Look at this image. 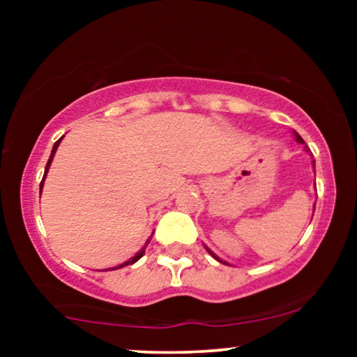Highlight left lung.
Here are the masks:
<instances>
[{
    "label": "left lung",
    "mask_w": 357,
    "mask_h": 357,
    "mask_svg": "<svg viewBox=\"0 0 357 357\" xmlns=\"http://www.w3.org/2000/svg\"><path fill=\"white\" fill-rule=\"evenodd\" d=\"M294 136H296V141H297V143H301V144H305V141L301 138V136H299V133H296V131H294ZM305 151H310V149H309V148H307V146H305ZM314 167H315V160H314ZM206 250H208L209 253H211V255H213L214 258H216V260H218V261H221V263H224V265H227V263H226V261H222V260H221V258H219V257H216V255H214V253H213L211 250H209V248H206Z\"/></svg>",
    "instance_id": "left-lung-1"
}]
</instances>
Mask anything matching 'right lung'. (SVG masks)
<instances>
[{
    "mask_svg": "<svg viewBox=\"0 0 357 357\" xmlns=\"http://www.w3.org/2000/svg\"><path fill=\"white\" fill-rule=\"evenodd\" d=\"M63 139V136L60 139L56 141L55 144H53V149H52V154H50V158H48V162H47V165H45V174H43V178H42V182H40V193H42V188H43V182H45V177H47V174H48V169H50V164H52V160H53V155H55V153H56V148L58 146H60V141ZM149 241L151 238H148V241H146V243H144V247L141 248V250L136 253L135 257H131L128 261H125V263H121V265H119V266H114V268H109V270H119V268H123V266H126V265H133V263H136L139 260L141 257L144 255V250H146V247H148V243H149ZM109 270H105V271H109Z\"/></svg>",
    "mask_w": 357,
    "mask_h": 357,
    "instance_id": "add662e5",
    "label": "right lung"
}]
</instances>
